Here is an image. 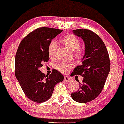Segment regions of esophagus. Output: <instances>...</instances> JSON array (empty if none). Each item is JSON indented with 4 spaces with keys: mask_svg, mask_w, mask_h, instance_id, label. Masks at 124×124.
I'll list each match as a JSON object with an SVG mask.
<instances>
[{
    "mask_svg": "<svg viewBox=\"0 0 124 124\" xmlns=\"http://www.w3.org/2000/svg\"><path fill=\"white\" fill-rule=\"evenodd\" d=\"M64 80L66 82H70L71 81V79L69 77H68V76H64Z\"/></svg>",
    "mask_w": 124,
    "mask_h": 124,
    "instance_id": "esophagus-1",
    "label": "esophagus"
}]
</instances>
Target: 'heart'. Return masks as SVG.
Wrapping results in <instances>:
<instances>
[{
	"instance_id": "1",
	"label": "heart",
	"mask_w": 124,
	"mask_h": 124,
	"mask_svg": "<svg viewBox=\"0 0 124 124\" xmlns=\"http://www.w3.org/2000/svg\"><path fill=\"white\" fill-rule=\"evenodd\" d=\"M62 44L68 49L73 51L74 55L77 59H81L83 56V51L80 48V40L73 34H69L62 39ZM57 49V43L54 41H51L48 47V54L51 59L55 58V53ZM73 67V64L66 62H62L56 66V69L62 73H67Z\"/></svg>"
}]
</instances>
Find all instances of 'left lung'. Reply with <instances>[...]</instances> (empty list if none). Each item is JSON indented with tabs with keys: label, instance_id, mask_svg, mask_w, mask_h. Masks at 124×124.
<instances>
[{
	"label": "left lung",
	"instance_id": "left-lung-1",
	"mask_svg": "<svg viewBox=\"0 0 124 124\" xmlns=\"http://www.w3.org/2000/svg\"><path fill=\"white\" fill-rule=\"evenodd\" d=\"M85 43V54L82 64L76 67L71 76L80 75L84 77L72 98L80 103L90 102L102 91L110 70V60L106 46L96 33L88 29L73 30ZM79 82V81H78Z\"/></svg>",
	"mask_w": 124,
	"mask_h": 124
}]
</instances>
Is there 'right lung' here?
I'll return each mask as SVG.
<instances>
[{
    "label": "right lung",
    "mask_w": 124,
    "mask_h": 124,
    "mask_svg": "<svg viewBox=\"0 0 124 124\" xmlns=\"http://www.w3.org/2000/svg\"><path fill=\"white\" fill-rule=\"evenodd\" d=\"M62 31L60 29L40 27L27 34L18 47L15 76L26 97L37 103L47 101L55 85L64 80V76L56 70L46 76L39 70L43 62L49 60L48 47L51 40Z\"/></svg>",
    "instance_id": "add662e5"
}]
</instances>
